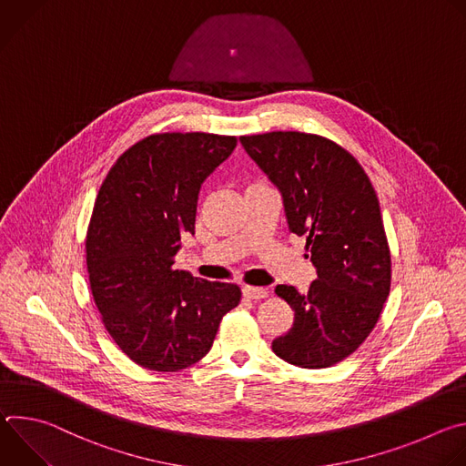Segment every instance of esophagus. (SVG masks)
<instances>
[{"mask_svg":"<svg viewBox=\"0 0 466 466\" xmlns=\"http://www.w3.org/2000/svg\"><path fill=\"white\" fill-rule=\"evenodd\" d=\"M243 295L247 297V299H250V300H261V299H265L269 295V291L265 289V288H254V286H245L243 288Z\"/></svg>","mask_w":466,"mask_h":466,"instance_id":"esophagus-1","label":"esophagus"}]
</instances>
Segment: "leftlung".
I'll return each mask as SVG.
<instances>
[{"mask_svg":"<svg viewBox=\"0 0 466 466\" xmlns=\"http://www.w3.org/2000/svg\"><path fill=\"white\" fill-rule=\"evenodd\" d=\"M239 142L280 187L289 232L306 238L317 269L308 295L277 286L295 320L273 352L302 369L336 365L369 338L390 289V248L372 182L347 149L319 135L273 130Z\"/></svg>","mask_w":466,"mask_h":466,"instance_id":"left-lung-1","label":"left lung"}]
</instances>
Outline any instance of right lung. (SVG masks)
Wrapping results in <instances>:
<instances>
[{"label": "right lung", "mask_w": 466, "mask_h": 466, "mask_svg": "<svg viewBox=\"0 0 466 466\" xmlns=\"http://www.w3.org/2000/svg\"><path fill=\"white\" fill-rule=\"evenodd\" d=\"M236 137L157 132L110 167L86 232V268L101 322L137 365L177 372L203 360L221 319L241 300L236 284L173 268L182 234L195 232L203 180Z\"/></svg>", "instance_id": "1"}]
</instances>
